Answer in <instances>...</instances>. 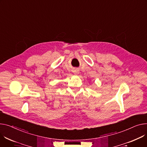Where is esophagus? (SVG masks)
Returning <instances> with one entry per match:
<instances>
[{
    "label": "esophagus",
    "mask_w": 147,
    "mask_h": 147,
    "mask_svg": "<svg viewBox=\"0 0 147 147\" xmlns=\"http://www.w3.org/2000/svg\"><path fill=\"white\" fill-rule=\"evenodd\" d=\"M74 73L75 74H77L79 73V71H78L77 70H75L74 71Z\"/></svg>",
    "instance_id": "1"
}]
</instances>
